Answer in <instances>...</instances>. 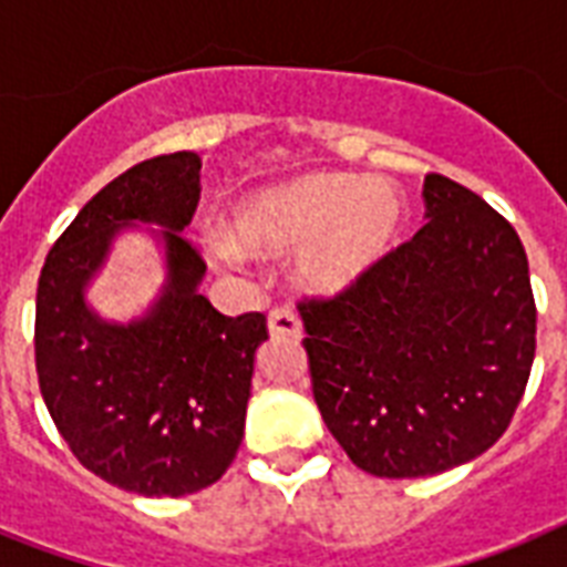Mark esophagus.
<instances>
[{"mask_svg":"<svg viewBox=\"0 0 567 567\" xmlns=\"http://www.w3.org/2000/svg\"><path fill=\"white\" fill-rule=\"evenodd\" d=\"M267 329L274 338H300L302 323L291 309H274L267 318Z\"/></svg>","mask_w":567,"mask_h":567,"instance_id":"obj_1","label":"esophagus"}]
</instances>
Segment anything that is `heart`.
Instances as JSON below:
<instances>
[{
  "mask_svg": "<svg viewBox=\"0 0 567 567\" xmlns=\"http://www.w3.org/2000/svg\"><path fill=\"white\" fill-rule=\"evenodd\" d=\"M405 220L409 205L394 182L311 171L244 196L229 214V235H212L208 244L223 261L297 252L293 282L315 297H338L394 256Z\"/></svg>",
  "mask_w": 567,
  "mask_h": 567,
  "instance_id": "obj_1",
  "label": "heart"
}]
</instances>
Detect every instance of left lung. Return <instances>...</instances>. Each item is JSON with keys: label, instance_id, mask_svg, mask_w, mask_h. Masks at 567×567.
<instances>
[{"label": "left lung", "instance_id": "obj_1", "mask_svg": "<svg viewBox=\"0 0 567 567\" xmlns=\"http://www.w3.org/2000/svg\"><path fill=\"white\" fill-rule=\"evenodd\" d=\"M426 226L336 300L297 309L323 423L373 476H432L509 426L536 355L518 231L447 176L423 179Z\"/></svg>", "mask_w": 567, "mask_h": 567}]
</instances>
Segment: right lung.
Instances as JSON below:
<instances>
[{
  "mask_svg": "<svg viewBox=\"0 0 567 567\" xmlns=\"http://www.w3.org/2000/svg\"><path fill=\"white\" fill-rule=\"evenodd\" d=\"M199 167L196 153H173L120 173L49 249L38 282L43 403L87 471L144 497L194 494L226 474L267 341L265 315L226 318L199 293L205 261L182 238ZM141 225L163 249V288L144 316L102 319L86 288L118 235Z\"/></svg>",
  "mask_w": 567,
  "mask_h": 567,
  "instance_id": "obj_1",
  "label": "right lung"
}]
</instances>
